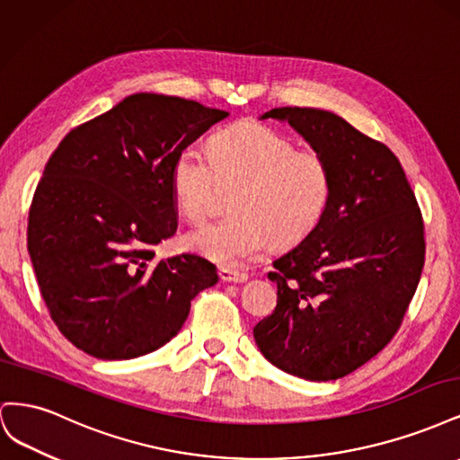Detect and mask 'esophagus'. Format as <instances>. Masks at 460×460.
<instances>
[{
    "mask_svg": "<svg viewBox=\"0 0 460 460\" xmlns=\"http://www.w3.org/2000/svg\"><path fill=\"white\" fill-rule=\"evenodd\" d=\"M218 276L222 282H228V284H243L247 282V274L245 272H238V270H230V269H220Z\"/></svg>",
    "mask_w": 460,
    "mask_h": 460,
    "instance_id": "obj_1",
    "label": "esophagus"
}]
</instances>
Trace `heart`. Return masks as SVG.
<instances>
[{"label":"heart","mask_w":460,"mask_h":460,"mask_svg":"<svg viewBox=\"0 0 460 460\" xmlns=\"http://www.w3.org/2000/svg\"><path fill=\"white\" fill-rule=\"evenodd\" d=\"M174 201L188 220L213 215L220 186L240 188L235 217L190 232L191 252L225 267L257 257L270 245L291 247L320 225L332 198L324 155L297 146L267 124L243 120L213 137L211 157L184 149L171 169Z\"/></svg>","instance_id":"1"}]
</instances>
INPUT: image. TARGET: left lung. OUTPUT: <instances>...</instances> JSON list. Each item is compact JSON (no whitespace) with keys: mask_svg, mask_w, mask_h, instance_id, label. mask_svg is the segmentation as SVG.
<instances>
[{"mask_svg":"<svg viewBox=\"0 0 460 460\" xmlns=\"http://www.w3.org/2000/svg\"><path fill=\"white\" fill-rule=\"evenodd\" d=\"M332 169L320 225L272 264L276 309L253 328L264 358L313 382L338 380L392 341L420 282L424 222L394 151L330 111L278 107Z\"/></svg>","mask_w":460,"mask_h":460,"instance_id":"left-lung-1","label":"left lung"}]
</instances>
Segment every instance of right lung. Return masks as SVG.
<instances>
[{
  "label": "right lung",
  "mask_w": 460,
  "mask_h": 460,
  "mask_svg": "<svg viewBox=\"0 0 460 460\" xmlns=\"http://www.w3.org/2000/svg\"><path fill=\"white\" fill-rule=\"evenodd\" d=\"M226 111L161 93L124 97L68 132L49 157L29 213V253L63 336L103 360L171 341L191 299L218 282L198 255L155 261L178 213L174 157Z\"/></svg>",
  "instance_id": "1"
}]
</instances>
